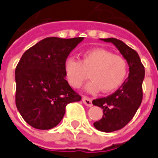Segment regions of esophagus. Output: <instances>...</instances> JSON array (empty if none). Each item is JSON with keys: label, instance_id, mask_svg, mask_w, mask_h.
<instances>
[{"label": "esophagus", "instance_id": "esophagus-1", "mask_svg": "<svg viewBox=\"0 0 158 158\" xmlns=\"http://www.w3.org/2000/svg\"><path fill=\"white\" fill-rule=\"evenodd\" d=\"M82 102H83V103L88 107H92V100L91 98H89V97H87V96H82Z\"/></svg>", "mask_w": 158, "mask_h": 158}]
</instances>
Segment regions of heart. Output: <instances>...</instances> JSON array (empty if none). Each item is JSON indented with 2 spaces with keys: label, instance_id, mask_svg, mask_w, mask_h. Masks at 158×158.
Listing matches in <instances>:
<instances>
[{
  "label": "heart",
  "instance_id": "heart-1",
  "mask_svg": "<svg viewBox=\"0 0 158 158\" xmlns=\"http://www.w3.org/2000/svg\"><path fill=\"white\" fill-rule=\"evenodd\" d=\"M63 70L68 83L73 88H80L89 73L91 81L86 90L95 94L102 91L110 93L123 85L128 75V63L121 56L102 48H94L81 53V61L73 57L65 60Z\"/></svg>",
  "mask_w": 158,
  "mask_h": 158
}]
</instances>
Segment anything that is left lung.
I'll use <instances>...</instances> for the list:
<instances>
[{"instance_id":"left-lung-1","label":"left lung","mask_w":158,"mask_h":158,"mask_svg":"<svg viewBox=\"0 0 158 158\" xmlns=\"http://www.w3.org/2000/svg\"><path fill=\"white\" fill-rule=\"evenodd\" d=\"M114 44L129 65V76L115 93L107 97L93 100L92 103L102 109L101 120L95 122L96 130L112 132L120 130L131 121L140 107L143 99L142 85L144 79V67L137 52L116 38L102 39Z\"/></svg>"}]
</instances>
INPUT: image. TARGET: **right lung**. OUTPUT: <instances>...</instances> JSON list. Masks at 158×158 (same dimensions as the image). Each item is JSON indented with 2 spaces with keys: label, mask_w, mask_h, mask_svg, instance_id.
Listing matches in <instances>:
<instances>
[{
  "label": "right lung",
  "mask_w": 158,
  "mask_h": 158,
  "mask_svg": "<svg viewBox=\"0 0 158 158\" xmlns=\"http://www.w3.org/2000/svg\"><path fill=\"white\" fill-rule=\"evenodd\" d=\"M83 37H48L28 48L15 69V104L33 128L50 130L62 121L67 104L81 97L65 80L64 62Z\"/></svg>",
  "instance_id": "obj_1"
}]
</instances>
